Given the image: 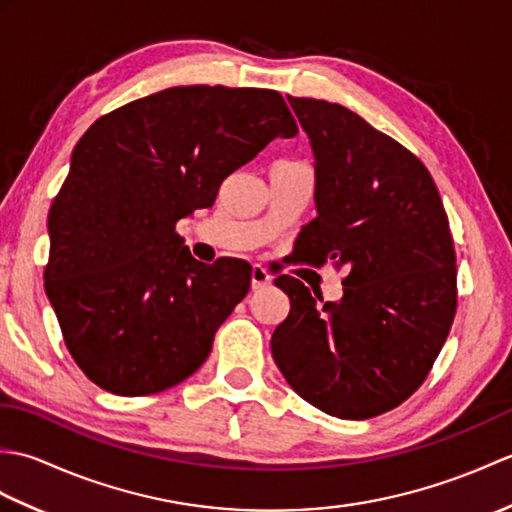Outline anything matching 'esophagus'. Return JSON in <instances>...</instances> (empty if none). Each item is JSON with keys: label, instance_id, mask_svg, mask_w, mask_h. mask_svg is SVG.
<instances>
[{"label": "esophagus", "instance_id": "34e87169", "mask_svg": "<svg viewBox=\"0 0 512 512\" xmlns=\"http://www.w3.org/2000/svg\"><path fill=\"white\" fill-rule=\"evenodd\" d=\"M268 284H270L268 270L264 266L255 264L253 270H250V286H253V290H259V288H266Z\"/></svg>", "mask_w": 512, "mask_h": 512}]
</instances>
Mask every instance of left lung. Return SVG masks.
Segmentation results:
<instances>
[{"label": "left lung", "mask_w": 512, "mask_h": 512, "mask_svg": "<svg viewBox=\"0 0 512 512\" xmlns=\"http://www.w3.org/2000/svg\"><path fill=\"white\" fill-rule=\"evenodd\" d=\"M314 156L317 217L297 257L345 270L343 297L323 301L299 279L270 350L310 405L343 420L398 407L416 391L455 317V248L422 162L339 103L288 96Z\"/></svg>", "instance_id": "8db88e82"}]
</instances>
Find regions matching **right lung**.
I'll use <instances>...</instances> for the list:
<instances>
[{
  "label": "right lung",
  "instance_id": "right-lung-1",
  "mask_svg": "<svg viewBox=\"0 0 512 512\" xmlns=\"http://www.w3.org/2000/svg\"><path fill=\"white\" fill-rule=\"evenodd\" d=\"M297 136L281 94L184 85L101 116L76 143L48 215L46 295L92 383L158 394L211 354L250 288L244 259L206 266L176 222L209 209L226 176Z\"/></svg>",
  "mask_w": 512,
  "mask_h": 512
}]
</instances>
